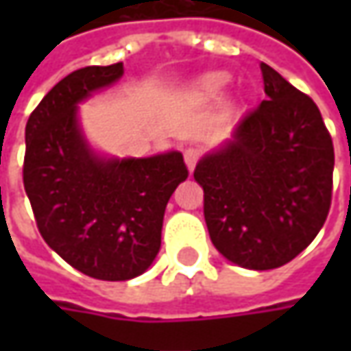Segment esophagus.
<instances>
[{
  "label": "esophagus",
  "instance_id": "esophagus-1",
  "mask_svg": "<svg viewBox=\"0 0 351 351\" xmlns=\"http://www.w3.org/2000/svg\"><path fill=\"white\" fill-rule=\"evenodd\" d=\"M199 158H201V148H197V146H189V148L183 150V160H185L189 171H193L195 164L199 162Z\"/></svg>",
  "mask_w": 351,
  "mask_h": 351
}]
</instances>
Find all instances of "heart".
Masks as SVG:
<instances>
[{"label": "heart", "mask_w": 351, "mask_h": 351, "mask_svg": "<svg viewBox=\"0 0 351 351\" xmlns=\"http://www.w3.org/2000/svg\"><path fill=\"white\" fill-rule=\"evenodd\" d=\"M224 84H226V77H224V75H207V77H203V82H201V91H203L205 95H217V93L224 88Z\"/></svg>", "instance_id": "1"}]
</instances>
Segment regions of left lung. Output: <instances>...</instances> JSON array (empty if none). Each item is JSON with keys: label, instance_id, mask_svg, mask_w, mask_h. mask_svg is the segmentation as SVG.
Wrapping results in <instances>:
<instances>
[{"label": "left lung", "instance_id": "obj_1", "mask_svg": "<svg viewBox=\"0 0 351 351\" xmlns=\"http://www.w3.org/2000/svg\"><path fill=\"white\" fill-rule=\"evenodd\" d=\"M265 99L242 117L232 141L197 164L210 242L248 269L297 258L332 201L334 146L317 103L260 64Z\"/></svg>", "mask_w": 351, "mask_h": 351}]
</instances>
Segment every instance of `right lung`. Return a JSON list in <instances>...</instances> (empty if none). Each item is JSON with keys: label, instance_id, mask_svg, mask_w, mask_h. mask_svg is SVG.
Listing matches in <instances>:
<instances>
[{"label": "right lung", "instance_id": "1", "mask_svg": "<svg viewBox=\"0 0 351 351\" xmlns=\"http://www.w3.org/2000/svg\"><path fill=\"white\" fill-rule=\"evenodd\" d=\"M123 72L117 62L68 74L25 128L23 183L38 232L62 260L103 281H127L150 267L169 197L189 176L182 152L125 160L91 152L77 103Z\"/></svg>", "mask_w": 351, "mask_h": 351}]
</instances>
